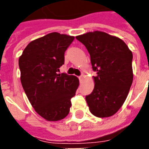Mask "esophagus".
<instances>
[{
    "label": "esophagus",
    "instance_id": "obj_1",
    "mask_svg": "<svg viewBox=\"0 0 149 149\" xmlns=\"http://www.w3.org/2000/svg\"><path fill=\"white\" fill-rule=\"evenodd\" d=\"M79 80H80V81H82L84 80V74L81 75V76L79 77Z\"/></svg>",
    "mask_w": 149,
    "mask_h": 149
}]
</instances>
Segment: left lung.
Segmentation results:
<instances>
[{
  "label": "left lung",
  "mask_w": 149,
  "mask_h": 149,
  "mask_svg": "<svg viewBox=\"0 0 149 149\" xmlns=\"http://www.w3.org/2000/svg\"><path fill=\"white\" fill-rule=\"evenodd\" d=\"M76 38L86 47L97 74L93 77V91L85 97L89 110L97 117L114 115L132 83V53L121 39L104 32H89Z\"/></svg>",
  "instance_id": "left-lung-1"
}]
</instances>
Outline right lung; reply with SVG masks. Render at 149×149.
<instances>
[{
    "label": "right lung",
    "mask_w": 149,
    "mask_h": 149,
    "mask_svg": "<svg viewBox=\"0 0 149 149\" xmlns=\"http://www.w3.org/2000/svg\"><path fill=\"white\" fill-rule=\"evenodd\" d=\"M74 37L51 33L31 41L19 58L21 81L35 111L49 121L68 115L79 86L77 77L58 73Z\"/></svg>",
    "instance_id": "add662e5"
}]
</instances>
